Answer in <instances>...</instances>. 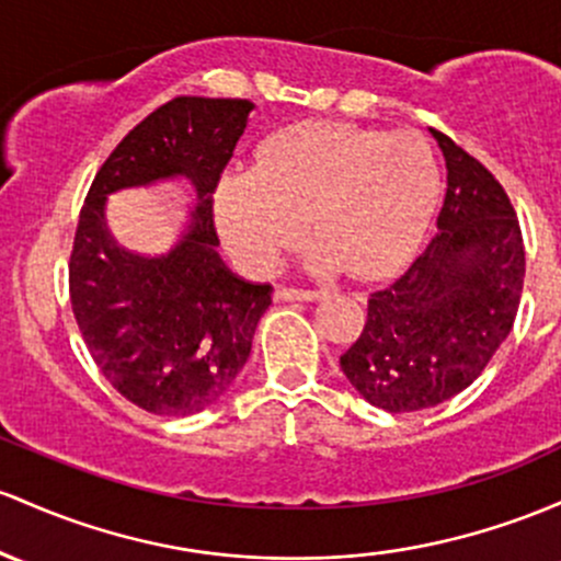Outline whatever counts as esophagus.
I'll return each instance as SVG.
<instances>
[{"label": "esophagus", "mask_w": 561, "mask_h": 561, "mask_svg": "<svg viewBox=\"0 0 561 561\" xmlns=\"http://www.w3.org/2000/svg\"><path fill=\"white\" fill-rule=\"evenodd\" d=\"M324 290H295V287H282L274 293L276 300H319L324 298Z\"/></svg>", "instance_id": "obj_1"}]
</instances>
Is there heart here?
Masks as SVG:
<instances>
[{
  "instance_id": "heart-1",
  "label": "heart",
  "mask_w": 561,
  "mask_h": 561,
  "mask_svg": "<svg viewBox=\"0 0 561 561\" xmlns=\"http://www.w3.org/2000/svg\"><path fill=\"white\" fill-rule=\"evenodd\" d=\"M439 194V162L417 133L306 122L268 138L255 170L220 178L215 215L250 274H271L311 220L317 274L386 279L421 248Z\"/></svg>"
}]
</instances>
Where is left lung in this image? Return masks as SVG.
Listing matches in <instances>:
<instances>
[{"instance_id":"1","label":"left lung","mask_w":561,"mask_h":561,"mask_svg":"<svg viewBox=\"0 0 561 561\" xmlns=\"http://www.w3.org/2000/svg\"><path fill=\"white\" fill-rule=\"evenodd\" d=\"M447 164L436 237L367 300L362 335L341 370L389 412L436 408L469 389L514 328L525 248L506 191L482 162L431 130Z\"/></svg>"}]
</instances>
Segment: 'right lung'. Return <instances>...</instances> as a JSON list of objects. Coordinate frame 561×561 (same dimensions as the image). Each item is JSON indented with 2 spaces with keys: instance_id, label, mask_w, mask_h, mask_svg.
<instances>
[{
  "instance_id": "1",
  "label": "right lung",
  "mask_w": 561,
  "mask_h": 561,
  "mask_svg": "<svg viewBox=\"0 0 561 561\" xmlns=\"http://www.w3.org/2000/svg\"><path fill=\"white\" fill-rule=\"evenodd\" d=\"M250 101L183 95L159 106L98 170L69 263L71 309L92 359L125 399L153 415H194L242 373L271 285H250L218 255L213 194L248 127ZM188 180L190 224L170 251L140 256L105 229L122 187Z\"/></svg>"
}]
</instances>
